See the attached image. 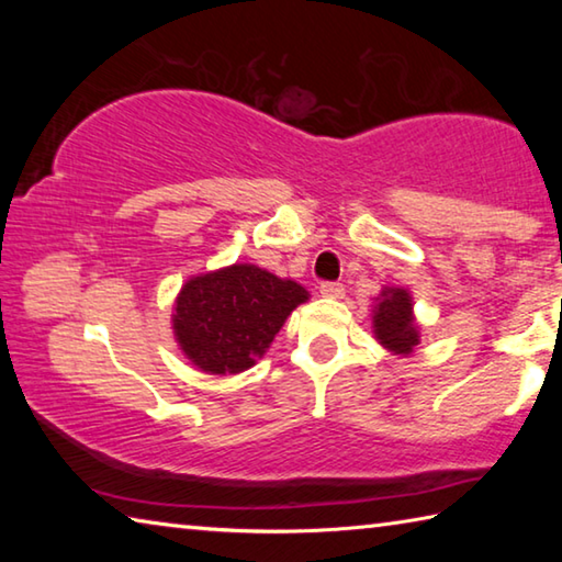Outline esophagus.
I'll list each match as a JSON object with an SVG mask.
<instances>
[{
    "mask_svg": "<svg viewBox=\"0 0 562 562\" xmlns=\"http://www.w3.org/2000/svg\"><path fill=\"white\" fill-rule=\"evenodd\" d=\"M319 294L322 297H341V294H345V288H341V282H322Z\"/></svg>",
    "mask_w": 562,
    "mask_h": 562,
    "instance_id": "obj_1",
    "label": "esophagus"
}]
</instances>
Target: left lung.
<instances>
[{
	"mask_svg": "<svg viewBox=\"0 0 562 562\" xmlns=\"http://www.w3.org/2000/svg\"><path fill=\"white\" fill-rule=\"evenodd\" d=\"M372 327L379 345L392 355H414L422 327L414 317V297L406 288H382L374 297Z\"/></svg>",
	"mask_w": 562,
	"mask_h": 562,
	"instance_id": "1",
	"label": "left lung"
}]
</instances>
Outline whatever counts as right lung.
I'll return each mask as SVG.
<instances>
[{
  "label": "right lung",
  "mask_w": 562,
  "mask_h": 562,
  "mask_svg": "<svg viewBox=\"0 0 562 562\" xmlns=\"http://www.w3.org/2000/svg\"><path fill=\"white\" fill-rule=\"evenodd\" d=\"M310 292L250 262L193 274L173 302V337L207 374L250 369Z\"/></svg>",
  "instance_id": "1"
}]
</instances>
